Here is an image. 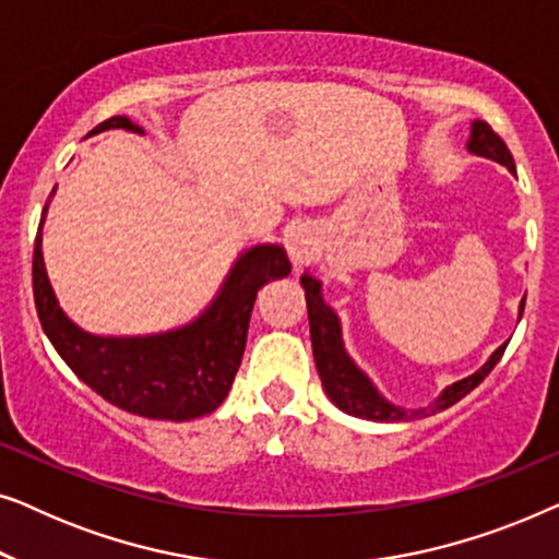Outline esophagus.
I'll return each instance as SVG.
<instances>
[{"label":"esophagus","mask_w":559,"mask_h":559,"mask_svg":"<svg viewBox=\"0 0 559 559\" xmlns=\"http://www.w3.org/2000/svg\"><path fill=\"white\" fill-rule=\"evenodd\" d=\"M287 254L293 259L295 270L297 266H302L308 259L312 257V236H310V228L305 224H293L287 228Z\"/></svg>","instance_id":"1"}]
</instances>
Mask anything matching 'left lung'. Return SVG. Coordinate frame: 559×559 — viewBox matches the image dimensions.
<instances>
[{
	"label": "left lung",
	"instance_id": "8db88e82",
	"mask_svg": "<svg viewBox=\"0 0 559 559\" xmlns=\"http://www.w3.org/2000/svg\"><path fill=\"white\" fill-rule=\"evenodd\" d=\"M468 152L478 157H488L493 163L507 167V170L514 173V157L499 134L493 132L486 121L476 119L471 124V140H468ZM305 287V300H308V318H310V341H312V356H316V366L320 373V381H323L325 394L331 396L335 407L346 412V415L361 417V419H373V423H407V419L415 417H427L438 415V412L453 407L455 402H461L465 394L473 392L480 381H484L488 373L493 371V366L501 361L503 350H507V343L499 346L491 354V358L480 366L476 373L465 377L455 384L442 389V394L435 400L430 407L423 409H402L396 404L386 402L384 396L379 394V389L371 384V379L358 369V366L350 361V356L343 348V335H341V320L331 310V305L323 300V285L320 280L310 277L308 272L300 277ZM524 300L519 305V318H522Z\"/></svg>",
	"mask_w": 559,
	"mask_h": 559
}]
</instances>
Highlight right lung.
Masks as SVG:
<instances>
[{"label": "right lung", "instance_id": "add662e5", "mask_svg": "<svg viewBox=\"0 0 559 559\" xmlns=\"http://www.w3.org/2000/svg\"><path fill=\"white\" fill-rule=\"evenodd\" d=\"M106 129L142 132L132 119L111 117L91 134ZM40 231L33 254V293L45 335L83 384L114 407L147 419L186 423L218 409L241 366L257 293L293 270L280 243H257L236 259L213 302L188 325L127 338L94 335L60 310L45 272Z\"/></svg>", "mask_w": 559, "mask_h": 559}]
</instances>
